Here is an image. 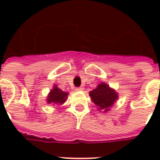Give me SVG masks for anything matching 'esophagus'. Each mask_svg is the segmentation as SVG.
Instances as JSON below:
<instances>
[{
	"mask_svg": "<svg viewBox=\"0 0 160 160\" xmlns=\"http://www.w3.org/2000/svg\"><path fill=\"white\" fill-rule=\"evenodd\" d=\"M76 91H83L84 90V87H77L76 89H75Z\"/></svg>",
	"mask_w": 160,
	"mask_h": 160,
	"instance_id": "1",
	"label": "esophagus"
}]
</instances>
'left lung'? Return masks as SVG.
<instances>
[{
	"label": "left lung",
	"instance_id": "1",
	"mask_svg": "<svg viewBox=\"0 0 160 160\" xmlns=\"http://www.w3.org/2000/svg\"><path fill=\"white\" fill-rule=\"evenodd\" d=\"M91 99L98 106V111L107 112L118 98L117 92L105 83L99 84L94 90L89 92Z\"/></svg>",
	"mask_w": 160,
	"mask_h": 160
}]
</instances>
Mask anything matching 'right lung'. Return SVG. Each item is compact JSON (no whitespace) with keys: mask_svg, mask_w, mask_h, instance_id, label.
<instances>
[{"mask_svg":"<svg viewBox=\"0 0 160 160\" xmlns=\"http://www.w3.org/2000/svg\"><path fill=\"white\" fill-rule=\"evenodd\" d=\"M68 95V92H65L56 86H54L52 90L49 92L46 100H47V103H49V104H62L65 103Z\"/></svg>","mask_w":160,"mask_h":160,"instance_id":"obj_1","label":"right lung"}]
</instances>
